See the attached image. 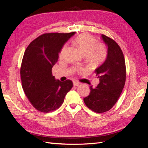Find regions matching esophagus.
Wrapping results in <instances>:
<instances>
[{
    "label": "esophagus",
    "mask_w": 148,
    "mask_h": 148,
    "mask_svg": "<svg viewBox=\"0 0 148 148\" xmlns=\"http://www.w3.org/2000/svg\"><path fill=\"white\" fill-rule=\"evenodd\" d=\"M80 84V83L78 82H73V85L75 86H78Z\"/></svg>",
    "instance_id": "34e87169"
}]
</instances>
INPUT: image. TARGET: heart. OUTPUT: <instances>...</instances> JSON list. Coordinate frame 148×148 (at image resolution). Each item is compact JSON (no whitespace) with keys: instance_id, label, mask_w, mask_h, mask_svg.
Returning <instances> with one entry per match:
<instances>
[{"instance_id":"1","label":"heart","mask_w":148,"mask_h":148,"mask_svg":"<svg viewBox=\"0 0 148 148\" xmlns=\"http://www.w3.org/2000/svg\"><path fill=\"white\" fill-rule=\"evenodd\" d=\"M74 43L84 55L86 56L88 62L92 65L100 64L105 59L107 56V49L102 43H97V39L88 33L79 34L74 40ZM65 50V46L61 49L60 57H62ZM83 69H77L83 71Z\"/></svg>"}]
</instances>
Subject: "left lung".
I'll list each match as a JSON object with an SVG mask.
<instances>
[{
  "mask_svg": "<svg viewBox=\"0 0 148 148\" xmlns=\"http://www.w3.org/2000/svg\"><path fill=\"white\" fill-rule=\"evenodd\" d=\"M101 38L107 46L106 60L95 70L99 83L95 88L90 86L84 104L96 113H103L113 107L122 92L126 80V66L122 49L114 40L106 35Z\"/></svg>",
  "mask_w": 148,
  "mask_h": 148,
  "instance_id": "left-lung-1",
  "label": "left lung"
}]
</instances>
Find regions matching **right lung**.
<instances>
[{
  "mask_svg": "<svg viewBox=\"0 0 148 148\" xmlns=\"http://www.w3.org/2000/svg\"><path fill=\"white\" fill-rule=\"evenodd\" d=\"M75 34H43L26 49L20 68L22 88L31 104L40 112L48 113L59 109L73 87L70 79H55L52 68L64 44Z\"/></svg>",
  "mask_w": 148,
  "mask_h": 148,
  "instance_id": "1",
  "label": "right lung"
}]
</instances>
